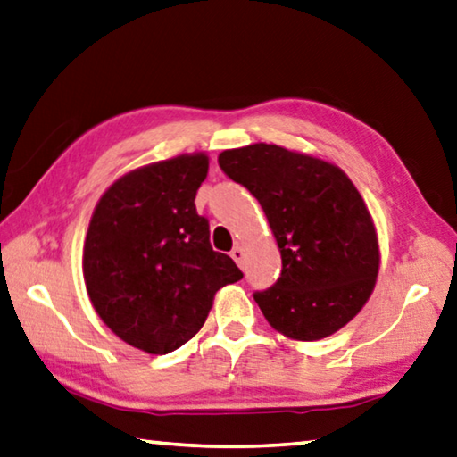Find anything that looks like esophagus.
<instances>
[{"label":"esophagus","instance_id":"esophagus-1","mask_svg":"<svg viewBox=\"0 0 457 457\" xmlns=\"http://www.w3.org/2000/svg\"><path fill=\"white\" fill-rule=\"evenodd\" d=\"M231 257H234V262L237 263V265H242V262H244V247L242 245H234V250H231V253H229Z\"/></svg>","mask_w":457,"mask_h":457}]
</instances>
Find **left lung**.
Wrapping results in <instances>:
<instances>
[{
    "label": "left lung",
    "instance_id": "1",
    "mask_svg": "<svg viewBox=\"0 0 457 457\" xmlns=\"http://www.w3.org/2000/svg\"><path fill=\"white\" fill-rule=\"evenodd\" d=\"M218 162L260 202L279 247L278 281L253 294L265 320L300 342L336 334L366 305L379 271L376 226L352 179L273 144L226 149Z\"/></svg>",
    "mask_w": 457,
    "mask_h": 457
}]
</instances>
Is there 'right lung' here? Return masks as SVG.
<instances>
[{"label": "right lung", "mask_w": 457, "mask_h": 457, "mask_svg": "<svg viewBox=\"0 0 457 457\" xmlns=\"http://www.w3.org/2000/svg\"><path fill=\"white\" fill-rule=\"evenodd\" d=\"M210 157L184 154L126 173L105 189L84 244L91 305L123 342L163 355L205 323L213 295L244 278L213 252L195 194Z\"/></svg>", "instance_id": "obj_1"}]
</instances>
